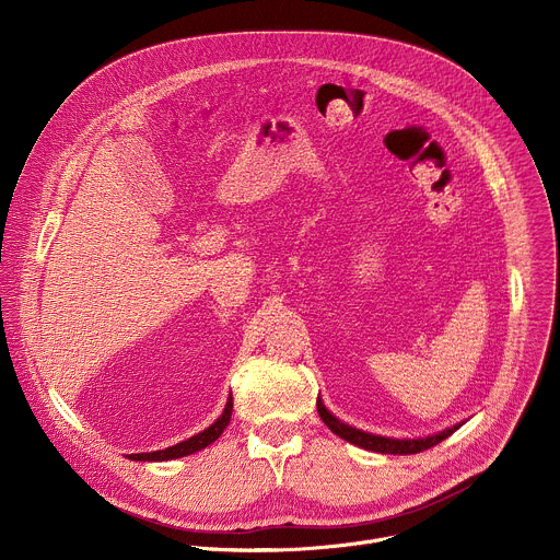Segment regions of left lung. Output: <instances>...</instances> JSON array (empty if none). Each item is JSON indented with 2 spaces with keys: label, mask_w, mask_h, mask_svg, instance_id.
I'll list each match as a JSON object with an SVG mask.
<instances>
[{
  "label": "left lung",
  "mask_w": 560,
  "mask_h": 560,
  "mask_svg": "<svg viewBox=\"0 0 560 560\" xmlns=\"http://www.w3.org/2000/svg\"><path fill=\"white\" fill-rule=\"evenodd\" d=\"M316 410H318V417H322V421L341 439L363 447V450H370V452H381V454H417V452H423V450H430L434 447L436 443H441L443 439H447L450 434H454L458 430V425L445 430V432H439L434 436H425V439H385V436H376V434H368V432H361L357 428H350L346 423H341L337 417H332L326 406L322 404V398H316Z\"/></svg>",
  "instance_id": "obj_1"
}]
</instances>
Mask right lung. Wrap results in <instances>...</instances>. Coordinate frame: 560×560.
Instances as JSON below:
<instances>
[{
  "mask_svg": "<svg viewBox=\"0 0 560 560\" xmlns=\"http://www.w3.org/2000/svg\"><path fill=\"white\" fill-rule=\"evenodd\" d=\"M230 417H232V401H228L223 415L208 430L195 434L192 439L182 441V443H177L173 447H166V450H156V452H148V454H130V458L132 460H171V458H182V456H188L192 452H199V450L208 447L210 443H214L221 436V432L230 423Z\"/></svg>",
  "mask_w": 560,
  "mask_h": 560,
  "instance_id": "right-lung-1",
  "label": "right lung"
}]
</instances>
